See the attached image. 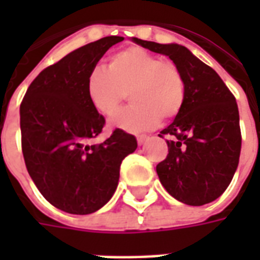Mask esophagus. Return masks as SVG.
I'll list each match as a JSON object with an SVG mask.
<instances>
[{
	"instance_id": "1",
	"label": "esophagus",
	"mask_w": 260,
	"mask_h": 260,
	"mask_svg": "<svg viewBox=\"0 0 260 260\" xmlns=\"http://www.w3.org/2000/svg\"><path fill=\"white\" fill-rule=\"evenodd\" d=\"M136 139H138V143H139V145H145V143H146V142L149 141V136L141 135V136H138Z\"/></svg>"
}]
</instances>
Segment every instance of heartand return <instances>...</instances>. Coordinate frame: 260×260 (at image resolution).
Returning a JSON list of instances; mask_svg holds the SVG:
<instances>
[{
    "mask_svg": "<svg viewBox=\"0 0 260 260\" xmlns=\"http://www.w3.org/2000/svg\"><path fill=\"white\" fill-rule=\"evenodd\" d=\"M126 93L132 104L114 117L113 125L136 134L153 129L161 118L171 119L181 113L185 79L173 61L160 59L141 47L125 48L110 57L107 69L91 71L86 94L97 113L111 117Z\"/></svg>",
    "mask_w": 260,
    "mask_h": 260,
    "instance_id": "obj_1",
    "label": "heart"
}]
</instances>
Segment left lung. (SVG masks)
Masks as SVG:
<instances>
[{"instance_id":"left-lung-1","label":"left lung","mask_w":260,"mask_h":260,"mask_svg":"<svg viewBox=\"0 0 260 260\" xmlns=\"http://www.w3.org/2000/svg\"><path fill=\"white\" fill-rule=\"evenodd\" d=\"M132 42L167 55L185 79L184 107L158 135L170 136L169 154L156 167L161 185L189 206L216 201L230 185L240 161V114L235 97L217 72L184 46L136 37Z\"/></svg>"}]
</instances>
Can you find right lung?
Segmentation results:
<instances>
[{
	"instance_id": "right-lung-1",
	"label": "right lung",
	"mask_w": 260,
	"mask_h": 260,
	"mask_svg": "<svg viewBox=\"0 0 260 260\" xmlns=\"http://www.w3.org/2000/svg\"><path fill=\"white\" fill-rule=\"evenodd\" d=\"M122 40L103 37L43 69L20 104L27 173L62 212L90 214L104 206L117 189L122 160L138 147L135 136L122 129L103 143H90L106 119L89 102L86 82L104 53Z\"/></svg>"
}]
</instances>
